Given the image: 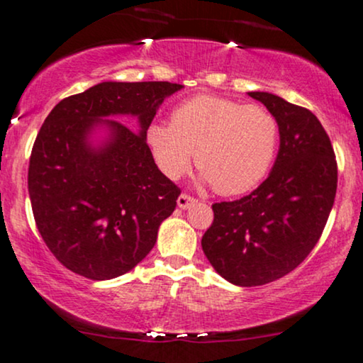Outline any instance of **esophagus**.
I'll list each match as a JSON object with an SVG mask.
<instances>
[{
	"label": "esophagus",
	"instance_id": "1",
	"mask_svg": "<svg viewBox=\"0 0 363 363\" xmlns=\"http://www.w3.org/2000/svg\"><path fill=\"white\" fill-rule=\"evenodd\" d=\"M196 203V199L192 196H189V194H181L177 197V206L181 209H187V208H191L192 204Z\"/></svg>",
	"mask_w": 363,
	"mask_h": 363
}]
</instances>
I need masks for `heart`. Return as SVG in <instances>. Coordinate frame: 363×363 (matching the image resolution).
<instances>
[{
  "mask_svg": "<svg viewBox=\"0 0 363 363\" xmlns=\"http://www.w3.org/2000/svg\"><path fill=\"white\" fill-rule=\"evenodd\" d=\"M155 166L171 181L196 166L221 196H240L268 176L279 145L277 117L258 104L197 95L171 113L169 123L147 128Z\"/></svg>",
  "mask_w": 363,
  "mask_h": 363,
  "instance_id": "obj_1",
  "label": "heart"
}]
</instances>
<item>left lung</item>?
I'll use <instances>...</instances> for the list:
<instances>
[{
  "label": "left lung",
  "instance_id": "1",
  "mask_svg": "<svg viewBox=\"0 0 363 363\" xmlns=\"http://www.w3.org/2000/svg\"><path fill=\"white\" fill-rule=\"evenodd\" d=\"M250 97L277 117V160L251 194L213 204L214 221L201 241L216 272L238 286L293 272L322 236L337 192V160L318 118L268 91Z\"/></svg>",
  "mask_w": 363,
  "mask_h": 363
}]
</instances>
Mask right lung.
I'll use <instances>...</instances> for the list:
<instances>
[{
    "mask_svg": "<svg viewBox=\"0 0 363 363\" xmlns=\"http://www.w3.org/2000/svg\"><path fill=\"white\" fill-rule=\"evenodd\" d=\"M169 82H102L63 99L33 144L28 192L35 223L55 258L80 277L112 279L130 272L157 241L181 189L155 166L147 128ZM138 117L140 132L105 116ZM108 132L100 145L91 135Z\"/></svg>",
    "mask_w": 363,
    "mask_h": 363,
    "instance_id": "right-lung-1",
    "label": "right lung"
}]
</instances>
